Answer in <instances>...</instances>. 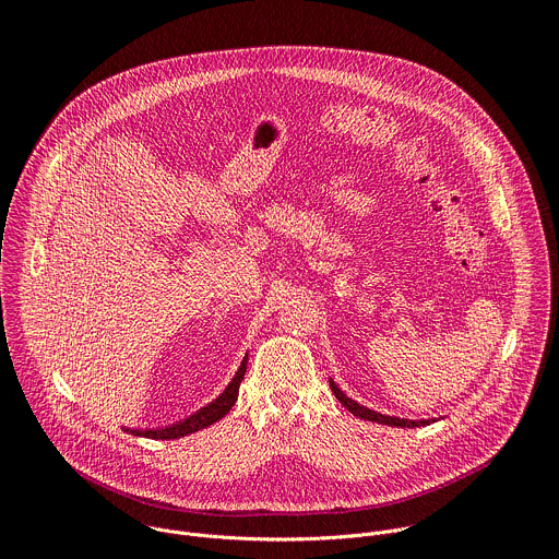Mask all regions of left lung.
Masks as SVG:
<instances>
[{
  "instance_id": "1",
  "label": "left lung",
  "mask_w": 559,
  "mask_h": 559,
  "mask_svg": "<svg viewBox=\"0 0 559 559\" xmlns=\"http://www.w3.org/2000/svg\"><path fill=\"white\" fill-rule=\"evenodd\" d=\"M330 386L334 391V395L341 401L343 407H347V412H352L356 418H362V420H371V423H378V425H389V427H407V429H414V427H425V425H431L436 420H407V418H393V416H382L378 412H371L362 405H358L356 401H352V397H347L334 380H330Z\"/></svg>"
}]
</instances>
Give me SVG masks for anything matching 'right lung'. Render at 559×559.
<instances>
[{
  "mask_svg": "<svg viewBox=\"0 0 559 559\" xmlns=\"http://www.w3.org/2000/svg\"><path fill=\"white\" fill-rule=\"evenodd\" d=\"M246 369H248V356L243 358L241 367H238L236 376L231 378V382L225 386V391L216 397L214 403H210L207 407H203L201 412L192 414L190 418L177 423V425H170V427H164V429H128L130 433L134 436H143V438H152V440H177V438H183L188 433H194L199 429H205L210 425H214L216 420H221L236 403L238 397V386H241V380L246 376Z\"/></svg>",
  "mask_w": 559,
  "mask_h": 559,
  "instance_id": "1",
  "label": "right lung"
}]
</instances>
